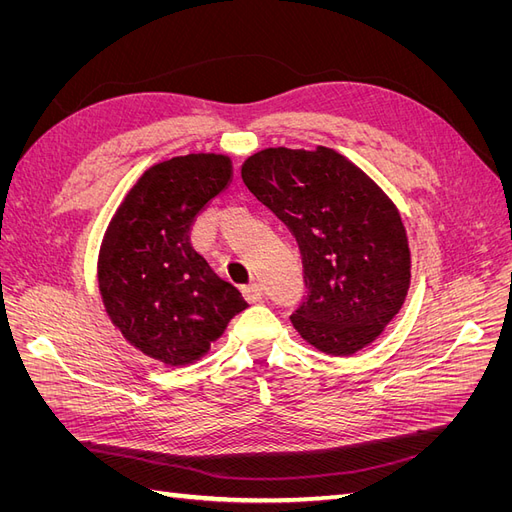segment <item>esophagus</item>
Listing matches in <instances>:
<instances>
[{
    "instance_id": "esophagus-1",
    "label": "esophagus",
    "mask_w": 512,
    "mask_h": 512,
    "mask_svg": "<svg viewBox=\"0 0 512 512\" xmlns=\"http://www.w3.org/2000/svg\"><path fill=\"white\" fill-rule=\"evenodd\" d=\"M243 297L247 303H258L262 299V288L258 284L243 286Z\"/></svg>"
}]
</instances>
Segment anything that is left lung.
Listing matches in <instances>:
<instances>
[{
    "mask_svg": "<svg viewBox=\"0 0 512 512\" xmlns=\"http://www.w3.org/2000/svg\"><path fill=\"white\" fill-rule=\"evenodd\" d=\"M241 177L299 243L307 297L294 329L335 356L374 342L410 288L406 228L389 196L327 147L258 151Z\"/></svg>",
    "mask_w": 512,
    "mask_h": 512,
    "instance_id": "1",
    "label": "left lung"
}]
</instances>
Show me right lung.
<instances>
[{
    "label": "right lung",
    "mask_w": 512,
    "mask_h": 512,
    "mask_svg": "<svg viewBox=\"0 0 512 512\" xmlns=\"http://www.w3.org/2000/svg\"><path fill=\"white\" fill-rule=\"evenodd\" d=\"M230 158L190 153L145 170L108 224L98 284L115 327L166 365L203 356L247 307L190 243L196 215L230 181Z\"/></svg>",
    "instance_id": "right-lung-1"
}]
</instances>
